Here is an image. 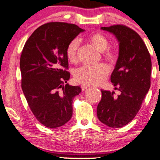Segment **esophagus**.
Instances as JSON below:
<instances>
[{"instance_id":"34e87169","label":"esophagus","mask_w":160,"mask_h":160,"mask_svg":"<svg viewBox=\"0 0 160 160\" xmlns=\"http://www.w3.org/2000/svg\"><path fill=\"white\" fill-rule=\"evenodd\" d=\"M87 88H89V86H87V85H83V84H82V85L81 86L82 90H86V89H87Z\"/></svg>"}]
</instances>
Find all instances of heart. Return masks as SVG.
Masks as SVG:
<instances>
[{
  "label": "heart",
  "mask_w": 160,
  "mask_h": 160,
  "mask_svg": "<svg viewBox=\"0 0 160 160\" xmlns=\"http://www.w3.org/2000/svg\"><path fill=\"white\" fill-rule=\"evenodd\" d=\"M89 42L99 52H104L109 47V40L102 33L96 32L92 34L89 38ZM80 40L75 38L68 45L66 49V56L70 62H74L77 59V54ZM104 58L107 61L113 63L117 61V56L116 53L111 51H106ZM109 68L104 64H98L96 65H83L79 68L74 72V79L78 82L83 85H98L102 83L107 78Z\"/></svg>",
  "instance_id": "heart-1"
}]
</instances>
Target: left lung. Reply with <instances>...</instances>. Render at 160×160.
Wrapping results in <instances>:
<instances>
[{
  "mask_svg": "<svg viewBox=\"0 0 160 160\" xmlns=\"http://www.w3.org/2000/svg\"><path fill=\"white\" fill-rule=\"evenodd\" d=\"M119 42V56L111 76L114 92L102 90L97 107L98 120L111 128H121L133 120L150 87L151 58L139 34L122 25L102 27Z\"/></svg>",
  "mask_w": 160,
  "mask_h": 160,
  "instance_id": "left-lung-1",
  "label": "left lung"
}]
</instances>
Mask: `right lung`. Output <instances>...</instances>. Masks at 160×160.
I'll return each instance as SVG.
<instances>
[{
    "label": "right lung",
    "mask_w": 160,
    "mask_h": 160,
    "mask_svg": "<svg viewBox=\"0 0 160 160\" xmlns=\"http://www.w3.org/2000/svg\"><path fill=\"white\" fill-rule=\"evenodd\" d=\"M83 29L74 24L49 22L28 39L20 58L22 89L33 114L42 125L56 128L71 120L73 99L80 86L70 79L66 49Z\"/></svg>",
    "instance_id": "add662e5"
}]
</instances>
